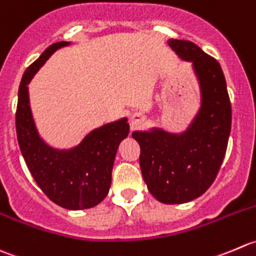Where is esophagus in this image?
I'll return each instance as SVG.
<instances>
[{"label":"esophagus","mask_w":256,"mask_h":256,"mask_svg":"<svg viewBox=\"0 0 256 256\" xmlns=\"http://www.w3.org/2000/svg\"><path fill=\"white\" fill-rule=\"evenodd\" d=\"M143 120V117H142V116H139V114H134L133 117H132V127H136V124H138L139 122H140V120Z\"/></svg>","instance_id":"esophagus-1"}]
</instances>
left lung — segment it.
I'll use <instances>...</instances> for the list:
<instances>
[{
  "label": "left lung",
  "instance_id": "8db88e82",
  "mask_svg": "<svg viewBox=\"0 0 256 256\" xmlns=\"http://www.w3.org/2000/svg\"><path fill=\"white\" fill-rule=\"evenodd\" d=\"M183 60H192L202 88V107L186 133L154 129L133 132L140 146L143 179L159 202L182 204L206 193L218 176L232 128V104L219 62L196 43L169 40Z\"/></svg>",
  "mask_w": 256,
  "mask_h": 256
}]
</instances>
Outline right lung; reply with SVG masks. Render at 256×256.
<instances>
[{"label": "right lung", "mask_w": 256, "mask_h": 256, "mask_svg": "<svg viewBox=\"0 0 256 256\" xmlns=\"http://www.w3.org/2000/svg\"><path fill=\"white\" fill-rule=\"evenodd\" d=\"M68 42L50 44L24 73L18 90L16 132L27 168L43 193L57 206L70 210L88 209L107 196L116 153L129 133L127 120L90 132L70 150H57L40 138L34 127L27 84L40 67Z\"/></svg>", "instance_id": "right-lung-1"}]
</instances>
